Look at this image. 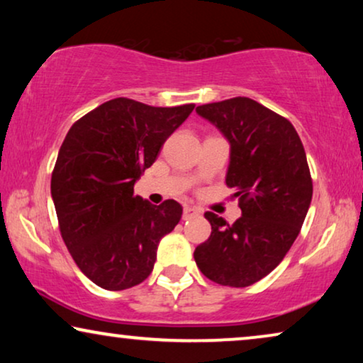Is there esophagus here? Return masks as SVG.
Segmentation results:
<instances>
[{
  "instance_id": "obj_1",
  "label": "esophagus",
  "mask_w": 363,
  "mask_h": 363,
  "mask_svg": "<svg viewBox=\"0 0 363 363\" xmlns=\"http://www.w3.org/2000/svg\"><path fill=\"white\" fill-rule=\"evenodd\" d=\"M200 215V211L193 206H185L183 208V220H190V218H195Z\"/></svg>"
}]
</instances>
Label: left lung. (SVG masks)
<instances>
[{"instance_id":"obj_1","label":"left lung","mask_w":363,"mask_h":363,"mask_svg":"<svg viewBox=\"0 0 363 363\" xmlns=\"http://www.w3.org/2000/svg\"><path fill=\"white\" fill-rule=\"evenodd\" d=\"M231 143L226 185L242 216L233 225L206 211L211 235L195 261L208 279L246 287L269 274L299 235L312 200V177L296 128L250 97L198 106Z\"/></svg>"}]
</instances>
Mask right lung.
<instances>
[{
    "instance_id": "1",
    "label": "right lung",
    "mask_w": 363,
    "mask_h": 363,
    "mask_svg": "<svg viewBox=\"0 0 363 363\" xmlns=\"http://www.w3.org/2000/svg\"><path fill=\"white\" fill-rule=\"evenodd\" d=\"M193 108L195 104L152 107L117 97L69 128L51 195L74 262L102 289L123 291L145 281L158 242L180 221V203L152 205L133 195V185Z\"/></svg>"
}]
</instances>
